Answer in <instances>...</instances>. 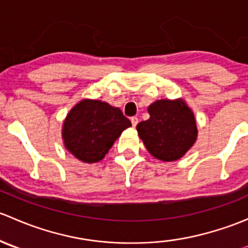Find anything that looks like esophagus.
Here are the masks:
<instances>
[{"label": "esophagus", "mask_w": 248, "mask_h": 248, "mask_svg": "<svg viewBox=\"0 0 248 248\" xmlns=\"http://www.w3.org/2000/svg\"><path fill=\"white\" fill-rule=\"evenodd\" d=\"M131 122H132V126L136 127L137 124H138V117H132Z\"/></svg>", "instance_id": "esophagus-1"}]
</instances>
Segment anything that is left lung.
<instances>
[{"label":"left lung","mask_w":248,"mask_h":248,"mask_svg":"<svg viewBox=\"0 0 248 248\" xmlns=\"http://www.w3.org/2000/svg\"><path fill=\"white\" fill-rule=\"evenodd\" d=\"M150 119L137 124L147 151L163 162L182 158L198 138L194 112L182 98L158 99L150 104Z\"/></svg>","instance_id":"left-lung-1"}]
</instances>
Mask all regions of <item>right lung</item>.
Instances as JSON below:
<instances>
[{"label": "right lung", "mask_w": 248, "mask_h": 248, "mask_svg": "<svg viewBox=\"0 0 248 248\" xmlns=\"http://www.w3.org/2000/svg\"><path fill=\"white\" fill-rule=\"evenodd\" d=\"M132 124L119 108L85 98L73 107L62 124V140L69 154L84 163H96Z\"/></svg>", "instance_id": "right-lung-1"}]
</instances>
